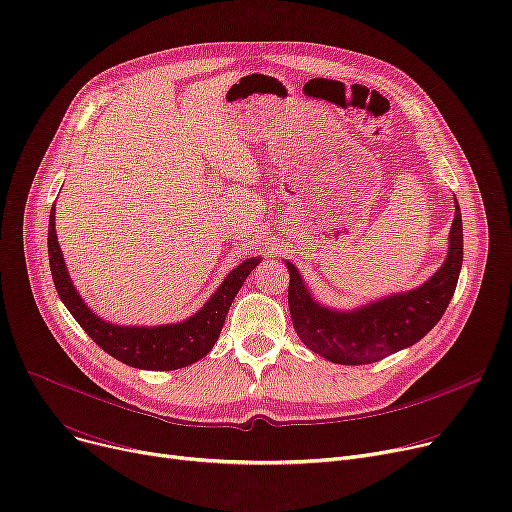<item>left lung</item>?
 Instances as JSON below:
<instances>
[{
  "label": "left lung",
  "mask_w": 512,
  "mask_h": 512,
  "mask_svg": "<svg viewBox=\"0 0 512 512\" xmlns=\"http://www.w3.org/2000/svg\"><path fill=\"white\" fill-rule=\"evenodd\" d=\"M454 207L446 261L425 284L408 293L349 311L330 309L309 295L295 265L284 261L291 274L288 309L303 345L335 364L360 366L379 362L425 337L448 309L462 268V215L456 198Z\"/></svg>",
  "instance_id": "left-lung-1"
}]
</instances>
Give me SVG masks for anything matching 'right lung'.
Wrapping results in <instances>:
<instances>
[{"mask_svg": "<svg viewBox=\"0 0 512 512\" xmlns=\"http://www.w3.org/2000/svg\"><path fill=\"white\" fill-rule=\"evenodd\" d=\"M56 207L50 211L48 253L50 270L58 297L71 311L79 326L90 335L98 347L119 362L142 370H177L198 362L213 349L224 328L228 309L247 276L255 270L261 257H251L234 268L211 299L184 322L165 326H119L98 318L79 297L77 288L66 272L64 257L56 236Z\"/></svg>", "mask_w": 512, "mask_h": 512, "instance_id": "right-lung-1", "label": "right lung"}]
</instances>
